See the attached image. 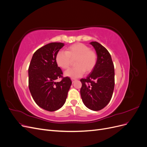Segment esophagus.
Here are the masks:
<instances>
[{
    "mask_svg": "<svg viewBox=\"0 0 147 147\" xmlns=\"http://www.w3.org/2000/svg\"><path fill=\"white\" fill-rule=\"evenodd\" d=\"M76 80H77V79H75V78H72V83H74Z\"/></svg>",
    "mask_w": 147,
    "mask_h": 147,
    "instance_id": "esophagus-1",
    "label": "esophagus"
}]
</instances>
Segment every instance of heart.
I'll return each instance as SVG.
<instances>
[{
  "label": "heart",
  "instance_id": "1",
  "mask_svg": "<svg viewBox=\"0 0 147 147\" xmlns=\"http://www.w3.org/2000/svg\"><path fill=\"white\" fill-rule=\"evenodd\" d=\"M71 60H75L74 68L66 70L65 76L71 78L81 77L84 72L90 73L94 69L97 63V55L82 43L73 44L67 48L66 51H59L56 56V63L60 68L69 67Z\"/></svg>",
  "mask_w": 147,
  "mask_h": 147
}]
</instances>
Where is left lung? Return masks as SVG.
I'll list each match as a JSON object with an SVG mask.
<instances>
[{"label": "left lung", "mask_w": 147, "mask_h": 147, "mask_svg": "<svg viewBox=\"0 0 147 147\" xmlns=\"http://www.w3.org/2000/svg\"><path fill=\"white\" fill-rule=\"evenodd\" d=\"M97 54L95 67L86 78H82L80 94L83 104L89 109L98 111L112 99L115 86L114 65L109 52L97 42H92Z\"/></svg>", "instance_id": "left-lung-1"}]
</instances>
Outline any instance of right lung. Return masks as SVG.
Instances as JSON below:
<instances>
[{"instance_id": "obj_1", "label": "right lung", "mask_w": 147, "mask_h": 147, "mask_svg": "<svg viewBox=\"0 0 147 147\" xmlns=\"http://www.w3.org/2000/svg\"><path fill=\"white\" fill-rule=\"evenodd\" d=\"M64 46L53 42L41 47L32 56L28 69L29 88L33 99L40 107L54 112L65 104L72 84L69 77H63L56 63V54ZM62 78L61 81L56 80Z\"/></svg>"}]
</instances>
